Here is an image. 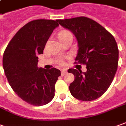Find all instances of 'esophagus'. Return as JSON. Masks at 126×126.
<instances>
[{
	"label": "esophagus",
	"mask_w": 126,
	"mask_h": 126,
	"mask_svg": "<svg viewBox=\"0 0 126 126\" xmlns=\"http://www.w3.org/2000/svg\"><path fill=\"white\" fill-rule=\"evenodd\" d=\"M67 73V70L66 69H62L61 70V73H62V76H64L66 73Z\"/></svg>",
	"instance_id": "1"
}]
</instances>
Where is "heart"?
I'll return each mask as SVG.
<instances>
[{
    "mask_svg": "<svg viewBox=\"0 0 126 126\" xmlns=\"http://www.w3.org/2000/svg\"><path fill=\"white\" fill-rule=\"evenodd\" d=\"M70 34L71 33L69 31H68V30H62V31H61V32L59 33L58 37H59V39H60V38L64 37L65 36H66V35H68V34ZM60 62L61 64H62V63H63V61H62V60H60Z\"/></svg>",
    "mask_w": 126,
    "mask_h": 126,
    "instance_id": "b5f03b06",
    "label": "heart"
}]
</instances>
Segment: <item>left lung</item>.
Returning a JSON list of instances; mask_svg holds the SVG:
<instances>
[{"instance_id": "8db88e82", "label": "left lung", "mask_w": 126, "mask_h": 126, "mask_svg": "<svg viewBox=\"0 0 126 126\" xmlns=\"http://www.w3.org/2000/svg\"><path fill=\"white\" fill-rule=\"evenodd\" d=\"M57 22L71 30L78 41L76 63L87 65V71L69 69L75 80L69 86L77 99H97L110 86L118 67L119 49L114 37L99 23L85 16L59 19Z\"/></svg>"}]
</instances>
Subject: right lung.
I'll use <instances>...</instances> for the list:
<instances>
[{
	"instance_id": "obj_1",
	"label": "right lung",
	"mask_w": 126,
	"mask_h": 126,
	"mask_svg": "<svg viewBox=\"0 0 126 126\" xmlns=\"http://www.w3.org/2000/svg\"><path fill=\"white\" fill-rule=\"evenodd\" d=\"M59 26L57 20L37 19L18 31L5 50L2 66L11 87L22 100L35 106L48 103L55 96L59 69L38 68V55Z\"/></svg>"
}]
</instances>
